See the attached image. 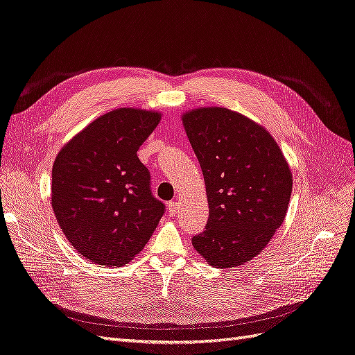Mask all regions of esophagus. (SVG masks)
Returning a JSON list of instances; mask_svg holds the SVG:
<instances>
[{
  "label": "esophagus",
  "mask_w": 355,
  "mask_h": 355,
  "mask_svg": "<svg viewBox=\"0 0 355 355\" xmlns=\"http://www.w3.org/2000/svg\"><path fill=\"white\" fill-rule=\"evenodd\" d=\"M178 209H180V205L177 202H169L168 203V211L171 216H175L178 213Z\"/></svg>",
  "instance_id": "34e87169"
}]
</instances>
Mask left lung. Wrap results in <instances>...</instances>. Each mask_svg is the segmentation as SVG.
Masks as SVG:
<instances>
[{
  "instance_id": "1",
  "label": "left lung",
  "mask_w": 355,
  "mask_h": 355,
  "mask_svg": "<svg viewBox=\"0 0 355 355\" xmlns=\"http://www.w3.org/2000/svg\"><path fill=\"white\" fill-rule=\"evenodd\" d=\"M182 126L202 166L209 220L193 238L214 268L248 263L286 218L293 189L290 166L270 132L225 107L182 114Z\"/></svg>"
}]
</instances>
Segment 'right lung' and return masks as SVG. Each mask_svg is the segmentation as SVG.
<instances>
[{
  "instance_id": "add662e5",
  "label": "right lung",
  "mask_w": 355,
  "mask_h": 355,
  "mask_svg": "<svg viewBox=\"0 0 355 355\" xmlns=\"http://www.w3.org/2000/svg\"><path fill=\"white\" fill-rule=\"evenodd\" d=\"M161 113L121 107L91 121L60 148L52 209L64 235L91 263L128 264L148 243L165 206L152 196L137 149Z\"/></svg>"
}]
</instances>
